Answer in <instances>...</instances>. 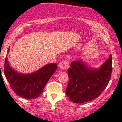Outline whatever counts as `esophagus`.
<instances>
[{
  "label": "esophagus",
  "mask_w": 122,
  "mask_h": 122,
  "mask_svg": "<svg viewBox=\"0 0 122 122\" xmlns=\"http://www.w3.org/2000/svg\"><path fill=\"white\" fill-rule=\"evenodd\" d=\"M59 66L63 70H67L69 67V62L66 60H63L59 63Z\"/></svg>",
  "instance_id": "esophagus-1"
}]
</instances>
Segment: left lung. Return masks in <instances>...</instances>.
Wrapping results in <instances>:
<instances>
[{
	"mask_svg": "<svg viewBox=\"0 0 122 122\" xmlns=\"http://www.w3.org/2000/svg\"><path fill=\"white\" fill-rule=\"evenodd\" d=\"M112 68V55L98 69L89 67L82 60L73 61L68 69L69 82L66 95L75 103L97 98L108 85Z\"/></svg>",
	"mask_w": 122,
	"mask_h": 122,
	"instance_id": "obj_1",
	"label": "left lung"
}]
</instances>
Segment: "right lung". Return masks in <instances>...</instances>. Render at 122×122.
<instances>
[{
	"label": "right lung",
	"instance_id": "right-lung-1",
	"mask_svg": "<svg viewBox=\"0 0 122 122\" xmlns=\"http://www.w3.org/2000/svg\"><path fill=\"white\" fill-rule=\"evenodd\" d=\"M9 51L8 49V52ZM57 69L56 63H49L34 73L24 74L10 67L6 57L4 65V73L11 88L17 95L27 100L36 98L41 94Z\"/></svg>",
	"mask_w": 122,
	"mask_h": 122
}]
</instances>
